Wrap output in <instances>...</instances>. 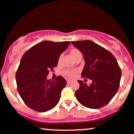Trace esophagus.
<instances>
[{
    "mask_svg": "<svg viewBox=\"0 0 134 134\" xmlns=\"http://www.w3.org/2000/svg\"><path fill=\"white\" fill-rule=\"evenodd\" d=\"M72 80H67V83L68 84H70L71 83H72Z\"/></svg>",
    "mask_w": 134,
    "mask_h": 134,
    "instance_id": "1",
    "label": "esophagus"
}]
</instances>
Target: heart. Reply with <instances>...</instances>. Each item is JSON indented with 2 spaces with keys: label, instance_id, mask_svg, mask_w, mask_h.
<instances>
[{
  "label": "heart",
  "instance_id": "obj_1",
  "mask_svg": "<svg viewBox=\"0 0 134 134\" xmlns=\"http://www.w3.org/2000/svg\"><path fill=\"white\" fill-rule=\"evenodd\" d=\"M70 53H71V56H72V58L74 59L77 56H78L79 54H81V52L77 49H71V51H70ZM59 60H60V59H59ZM76 70H66V71H64V74H65L66 76H67L71 77L72 76H74V74L76 73Z\"/></svg>",
  "mask_w": 134,
  "mask_h": 134
}]
</instances>
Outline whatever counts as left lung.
Wrapping results in <instances>:
<instances>
[{"instance_id":"obj_1","label":"left lung","mask_w":134,"mask_h":134,"mask_svg":"<svg viewBox=\"0 0 134 134\" xmlns=\"http://www.w3.org/2000/svg\"><path fill=\"white\" fill-rule=\"evenodd\" d=\"M82 53L85 65L81 76L90 79V85L78 80L80 88L76 99L82 105L99 108L107 105L119 87L121 71L114 56L104 47L91 40L71 42Z\"/></svg>"}]
</instances>
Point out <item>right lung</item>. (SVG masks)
I'll use <instances>...</instances> for the list:
<instances>
[{
	"instance_id": "add662e5",
	"label": "right lung",
	"mask_w": 134,
	"mask_h": 134,
	"mask_svg": "<svg viewBox=\"0 0 134 134\" xmlns=\"http://www.w3.org/2000/svg\"><path fill=\"white\" fill-rule=\"evenodd\" d=\"M70 42L43 41L28 49L21 58L16 71L17 90L27 107L43 112L52 109L60 100L66 80L58 76L54 81L47 80L50 70L57 66L60 54Z\"/></svg>"
}]
</instances>
